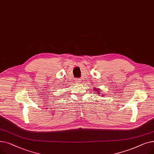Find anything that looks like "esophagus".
Segmentation results:
<instances>
[{"mask_svg":"<svg viewBox=\"0 0 154 154\" xmlns=\"http://www.w3.org/2000/svg\"><path fill=\"white\" fill-rule=\"evenodd\" d=\"M75 82H76L77 84L81 83V80H80V79H77L75 80Z\"/></svg>","mask_w":154,"mask_h":154,"instance_id":"obj_1","label":"esophagus"}]
</instances>
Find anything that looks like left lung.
<instances>
[{
    "label": "left lung",
    "instance_id": "8db88e82",
    "mask_svg": "<svg viewBox=\"0 0 154 154\" xmlns=\"http://www.w3.org/2000/svg\"><path fill=\"white\" fill-rule=\"evenodd\" d=\"M94 91H95L97 92V93L98 94H101V90L99 88H98V89H97V88H94ZM99 95L100 96V95ZM101 96H102V97H103V96H104V95L101 94Z\"/></svg>",
    "mask_w": 154,
    "mask_h": 154
}]
</instances>
